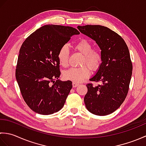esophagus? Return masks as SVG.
<instances>
[{"label": "esophagus", "mask_w": 146, "mask_h": 146, "mask_svg": "<svg viewBox=\"0 0 146 146\" xmlns=\"http://www.w3.org/2000/svg\"><path fill=\"white\" fill-rule=\"evenodd\" d=\"M72 85H73V87H76L77 86L79 85V83H75V82H73L72 83Z\"/></svg>", "instance_id": "obj_1"}]
</instances>
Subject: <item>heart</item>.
Listing matches in <instances>:
<instances>
[{"label": "heart", "mask_w": 146, "mask_h": 146, "mask_svg": "<svg viewBox=\"0 0 146 146\" xmlns=\"http://www.w3.org/2000/svg\"><path fill=\"white\" fill-rule=\"evenodd\" d=\"M75 49L82 54L81 65L80 68H71L64 71L63 77L65 80L73 82H82L90 75V69L97 71L102 65L103 55L99 49L93 48L92 43L86 39H82L75 45ZM59 63L63 67L68 65L70 51L68 46L64 44L59 49L57 54Z\"/></svg>", "instance_id": "obj_1"}]
</instances>
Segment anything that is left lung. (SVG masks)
I'll use <instances>...</instances> for the list:
<instances>
[{
	"label": "left lung",
	"mask_w": 146,
	"mask_h": 146,
	"mask_svg": "<svg viewBox=\"0 0 146 146\" xmlns=\"http://www.w3.org/2000/svg\"><path fill=\"white\" fill-rule=\"evenodd\" d=\"M82 33L96 41L101 49L103 61L91 82L102 83L86 85L84 102L93 114L103 116L120 107L127 95L132 73V63L127 46L113 31L100 25L78 26Z\"/></svg>",
	"instance_id": "8db88e82"
}]
</instances>
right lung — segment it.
<instances>
[{"instance_id":"1","label":"right lung","mask_w":146,"mask_h":146,"mask_svg":"<svg viewBox=\"0 0 146 146\" xmlns=\"http://www.w3.org/2000/svg\"><path fill=\"white\" fill-rule=\"evenodd\" d=\"M79 34L73 27L45 25L22 44L15 77L23 99L36 113L50 115L63 107L72 82L57 80L61 74L57 54L71 36Z\"/></svg>"}]
</instances>
